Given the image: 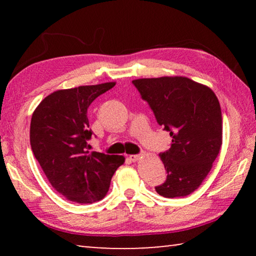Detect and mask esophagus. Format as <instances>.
I'll use <instances>...</instances> for the list:
<instances>
[{
	"instance_id": "1",
	"label": "esophagus",
	"mask_w": 256,
	"mask_h": 256,
	"mask_svg": "<svg viewBox=\"0 0 256 256\" xmlns=\"http://www.w3.org/2000/svg\"><path fill=\"white\" fill-rule=\"evenodd\" d=\"M130 160H131V162H138V159L141 158V154H130Z\"/></svg>"
}]
</instances>
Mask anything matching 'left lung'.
Segmentation results:
<instances>
[{
    "label": "left lung",
    "mask_w": 256,
    "mask_h": 256,
    "mask_svg": "<svg viewBox=\"0 0 256 256\" xmlns=\"http://www.w3.org/2000/svg\"><path fill=\"white\" fill-rule=\"evenodd\" d=\"M157 123L172 136L160 152L167 178L156 186L164 198L186 196L202 184L222 144V116L218 98L206 86L185 76L133 80Z\"/></svg>",
    "instance_id": "1"
}]
</instances>
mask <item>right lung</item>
Segmentation results:
<instances>
[{
	"mask_svg": "<svg viewBox=\"0 0 256 256\" xmlns=\"http://www.w3.org/2000/svg\"><path fill=\"white\" fill-rule=\"evenodd\" d=\"M115 82L58 90L34 110L30 144L52 186L68 200L94 203L110 188L112 177L123 164V156L89 152L88 108Z\"/></svg>",
	"mask_w": 256,
	"mask_h": 256,
	"instance_id": "add662e5",
	"label": "right lung"
}]
</instances>
